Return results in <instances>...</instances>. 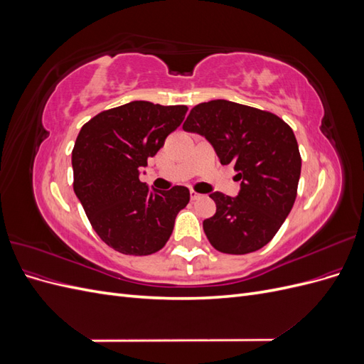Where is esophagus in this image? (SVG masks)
Returning <instances> with one entry per match:
<instances>
[{"label":"esophagus","instance_id":"obj_1","mask_svg":"<svg viewBox=\"0 0 364 364\" xmlns=\"http://www.w3.org/2000/svg\"><path fill=\"white\" fill-rule=\"evenodd\" d=\"M190 197H191V200H197V199H200L202 194H199L197 191L191 190V191H190Z\"/></svg>","mask_w":364,"mask_h":364}]
</instances>
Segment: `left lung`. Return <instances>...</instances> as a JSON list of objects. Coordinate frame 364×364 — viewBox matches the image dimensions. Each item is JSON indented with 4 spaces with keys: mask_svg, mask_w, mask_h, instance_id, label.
Instances as JSON below:
<instances>
[{
    "mask_svg": "<svg viewBox=\"0 0 364 364\" xmlns=\"http://www.w3.org/2000/svg\"><path fill=\"white\" fill-rule=\"evenodd\" d=\"M185 132L203 135L223 165L241 179L237 197L215 191L217 211L203 222L214 249L245 255L266 246L290 214L301 176V153L291 127L267 111L228 100L191 109Z\"/></svg>",
    "mask_w": 364,
    "mask_h": 364,
    "instance_id": "1",
    "label": "left lung"
}]
</instances>
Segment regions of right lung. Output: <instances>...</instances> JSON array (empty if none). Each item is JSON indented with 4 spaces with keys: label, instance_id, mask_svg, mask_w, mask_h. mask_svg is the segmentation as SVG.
<instances>
[{
    "label": "right lung",
    "instance_id": "add662e5",
    "mask_svg": "<svg viewBox=\"0 0 364 364\" xmlns=\"http://www.w3.org/2000/svg\"><path fill=\"white\" fill-rule=\"evenodd\" d=\"M188 107L132 102L87 121L73 149V188L91 226L124 255H151L167 243L174 220L190 202L186 186L150 191L139 181Z\"/></svg>",
    "mask_w": 364,
    "mask_h": 364
}]
</instances>
